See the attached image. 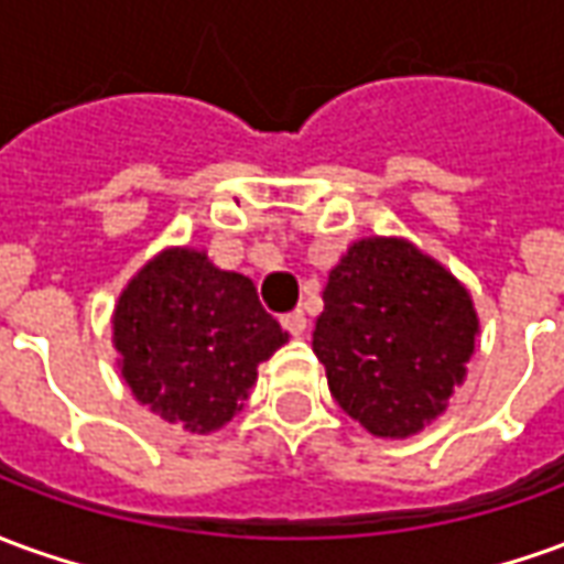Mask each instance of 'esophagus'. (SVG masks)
Here are the masks:
<instances>
[{
    "mask_svg": "<svg viewBox=\"0 0 564 564\" xmlns=\"http://www.w3.org/2000/svg\"><path fill=\"white\" fill-rule=\"evenodd\" d=\"M281 323H283V329H286L290 336H302V333L308 329V317H305V311H302V308H295V311H290V314H283Z\"/></svg>",
    "mask_w": 564,
    "mask_h": 564,
    "instance_id": "34e87169",
    "label": "esophagus"
}]
</instances>
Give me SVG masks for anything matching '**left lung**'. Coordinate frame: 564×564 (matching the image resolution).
I'll return each instance as SVG.
<instances>
[{"mask_svg":"<svg viewBox=\"0 0 564 564\" xmlns=\"http://www.w3.org/2000/svg\"><path fill=\"white\" fill-rule=\"evenodd\" d=\"M476 333L470 295L440 262L405 241L366 238L329 271L314 354L350 419L403 440L446 409Z\"/></svg>","mask_w":564,"mask_h":564,"instance_id":"8db88e82","label":"left lung"}]
</instances>
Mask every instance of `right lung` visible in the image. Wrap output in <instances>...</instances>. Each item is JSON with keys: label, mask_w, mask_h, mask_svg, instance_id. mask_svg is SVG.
Listing matches in <instances>:
<instances>
[{"label": "right lung", "mask_w": 564, "mask_h": 564, "mask_svg": "<svg viewBox=\"0 0 564 564\" xmlns=\"http://www.w3.org/2000/svg\"><path fill=\"white\" fill-rule=\"evenodd\" d=\"M112 329L133 397L198 433L231 421L256 366L286 341L253 281L195 250L152 259L118 299Z\"/></svg>", "instance_id": "1"}]
</instances>
